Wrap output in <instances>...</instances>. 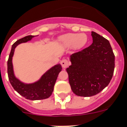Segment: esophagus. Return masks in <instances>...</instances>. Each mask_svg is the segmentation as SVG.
<instances>
[{
  "label": "esophagus",
  "mask_w": 127,
  "mask_h": 127,
  "mask_svg": "<svg viewBox=\"0 0 127 127\" xmlns=\"http://www.w3.org/2000/svg\"><path fill=\"white\" fill-rule=\"evenodd\" d=\"M61 66L63 68H66L69 65V62L67 60H63L61 62Z\"/></svg>",
  "instance_id": "esophagus-1"
}]
</instances>
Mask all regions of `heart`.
<instances>
[{"instance_id":"b5f03b06","label":"heart","mask_w":127,"mask_h":127,"mask_svg":"<svg viewBox=\"0 0 127 127\" xmlns=\"http://www.w3.org/2000/svg\"><path fill=\"white\" fill-rule=\"evenodd\" d=\"M60 40L65 47H69L74 45L76 49H80L86 44L88 38L85 34H67L62 35Z\"/></svg>"}]
</instances>
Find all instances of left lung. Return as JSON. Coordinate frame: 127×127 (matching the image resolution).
Here are the masks:
<instances>
[{"label": "left lung", "mask_w": 127, "mask_h": 127, "mask_svg": "<svg viewBox=\"0 0 127 127\" xmlns=\"http://www.w3.org/2000/svg\"><path fill=\"white\" fill-rule=\"evenodd\" d=\"M93 43L70 56L66 68L73 93L79 96L96 95L108 85L115 67V56L109 42L92 32Z\"/></svg>", "instance_id": "left-lung-1"}]
</instances>
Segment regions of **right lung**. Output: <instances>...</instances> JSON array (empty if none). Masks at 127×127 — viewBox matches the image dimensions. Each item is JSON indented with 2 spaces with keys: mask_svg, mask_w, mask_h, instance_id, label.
Wrapping results in <instances>:
<instances>
[{
  "mask_svg": "<svg viewBox=\"0 0 127 127\" xmlns=\"http://www.w3.org/2000/svg\"><path fill=\"white\" fill-rule=\"evenodd\" d=\"M33 37L34 36L28 35L18 40L13 44L7 61V72L10 84L19 94L26 99L39 100L48 98L52 95L58 75L61 71L62 67L60 64L55 65L46 72L39 80L33 84H24L16 78L14 75L12 64V57L15 48L20 43L31 40Z\"/></svg>",
  "mask_w": 127,
  "mask_h": 127,
  "instance_id": "right-lung-1",
  "label": "right lung"
}]
</instances>
